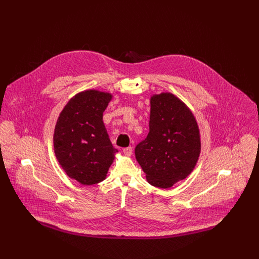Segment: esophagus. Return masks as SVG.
Wrapping results in <instances>:
<instances>
[{"label": "esophagus", "mask_w": 259, "mask_h": 259, "mask_svg": "<svg viewBox=\"0 0 259 259\" xmlns=\"http://www.w3.org/2000/svg\"><path fill=\"white\" fill-rule=\"evenodd\" d=\"M122 151H123V153H124L126 156H131V155L133 154V148H131V147L123 148Z\"/></svg>", "instance_id": "34e87169"}]
</instances>
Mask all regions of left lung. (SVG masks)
<instances>
[{"label": "left lung", "mask_w": 259, "mask_h": 259, "mask_svg": "<svg viewBox=\"0 0 259 259\" xmlns=\"http://www.w3.org/2000/svg\"><path fill=\"white\" fill-rule=\"evenodd\" d=\"M196 119L170 93L150 98L149 133L135 149L149 185L169 188L193 170L200 153Z\"/></svg>", "instance_id": "obj_1"}]
</instances>
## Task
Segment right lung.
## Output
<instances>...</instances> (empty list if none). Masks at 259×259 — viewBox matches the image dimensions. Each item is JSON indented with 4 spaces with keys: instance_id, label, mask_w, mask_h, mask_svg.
<instances>
[{
    "instance_id": "add662e5",
    "label": "right lung",
    "mask_w": 259,
    "mask_h": 259,
    "mask_svg": "<svg viewBox=\"0 0 259 259\" xmlns=\"http://www.w3.org/2000/svg\"><path fill=\"white\" fill-rule=\"evenodd\" d=\"M111 98L110 93L97 90L78 93L57 120L56 157L66 174L81 185L103 182L117 152L103 121V113Z\"/></svg>"
}]
</instances>
